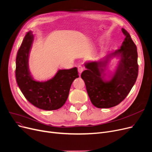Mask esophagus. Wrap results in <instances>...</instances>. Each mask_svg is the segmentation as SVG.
Masks as SVG:
<instances>
[{"label":"esophagus","mask_w":152,"mask_h":152,"mask_svg":"<svg viewBox=\"0 0 152 152\" xmlns=\"http://www.w3.org/2000/svg\"><path fill=\"white\" fill-rule=\"evenodd\" d=\"M77 69H78V71L79 72V74H81L82 71L83 70V67L82 66H81V65H79V66H78Z\"/></svg>","instance_id":"1"}]
</instances>
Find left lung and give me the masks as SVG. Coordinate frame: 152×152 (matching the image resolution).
Segmentation results:
<instances>
[{"instance_id": "obj_1", "label": "left lung", "mask_w": 152, "mask_h": 152, "mask_svg": "<svg viewBox=\"0 0 152 152\" xmlns=\"http://www.w3.org/2000/svg\"><path fill=\"white\" fill-rule=\"evenodd\" d=\"M122 32L126 38L121 48L106 57L108 60L115 54L121 59L112 80L106 83L102 78L106 61L86 64V70L81 74L91 102L98 108H110L119 104L131 91L138 76L136 45L125 29L122 28Z\"/></svg>"}]
</instances>
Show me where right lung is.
<instances>
[{
  "mask_svg": "<svg viewBox=\"0 0 152 152\" xmlns=\"http://www.w3.org/2000/svg\"><path fill=\"white\" fill-rule=\"evenodd\" d=\"M33 38L32 33L28 32L18 50L15 68L18 86L25 98L33 106L46 111L58 110L66 103L71 85L78 77L77 69L60 70L46 82L33 80L28 67V56Z\"/></svg>",
  "mask_w": 152,
  "mask_h": 152,
  "instance_id": "add662e5",
  "label": "right lung"
}]
</instances>
